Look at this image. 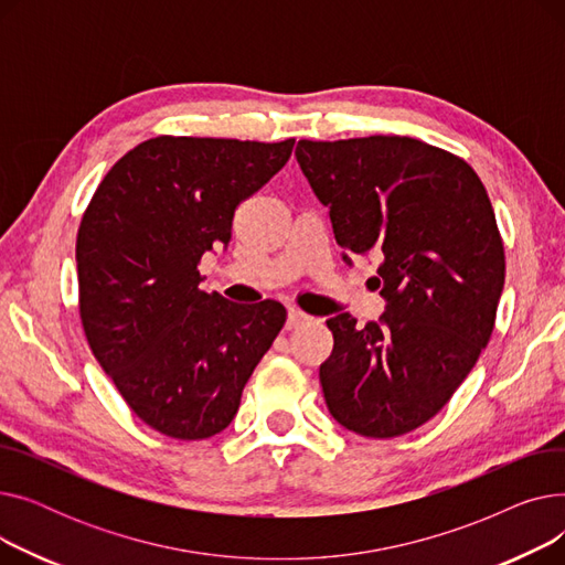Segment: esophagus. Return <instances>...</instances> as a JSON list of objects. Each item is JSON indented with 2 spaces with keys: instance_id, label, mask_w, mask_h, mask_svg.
Wrapping results in <instances>:
<instances>
[{
  "instance_id": "esophagus-1",
  "label": "esophagus",
  "mask_w": 565,
  "mask_h": 565,
  "mask_svg": "<svg viewBox=\"0 0 565 565\" xmlns=\"http://www.w3.org/2000/svg\"><path fill=\"white\" fill-rule=\"evenodd\" d=\"M311 318L305 313V311H298V309H290L288 311V318H286V328L292 330V328H300V324L309 322Z\"/></svg>"
}]
</instances>
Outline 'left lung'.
I'll return each instance as SVG.
<instances>
[{"instance_id":"obj_1","label":"left lung","mask_w":565,"mask_h":565,"mask_svg":"<svg viewBox=\"0 0 565 565\" xmlns=\"http://www.w3.org/2000/svg\"><path fill=\"white\" fill-rule=\"evenodd\" d=\"M295 158L337 243L380 256L387 300L364 328L350 313L328 320L324 403L358 435H405L449 403L494 330L507 258L492 203L462 158L412 137L300 139Z\"/></svg>"}]
</instances>
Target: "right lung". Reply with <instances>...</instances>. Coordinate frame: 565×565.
<instances>
[{
    "label": "right lung",
    "instance_id": "1",
    "mask_svg": "<svg viewBox=\"0 0 565 565\" xmlns=\"http://www.w3.org/2000/svg\"><path fill=\"white\" fill-rule=\"evenodd\" d=\"M295 139L153 137L118 160L77 231L79 318L128 407L173 439L235 417L247 380L286 322L284 305H233L199 288L205 252L288 162Z\"/></svg>",
    "mask_w": 565,
    "mask_h": 565
}]
</instances>
